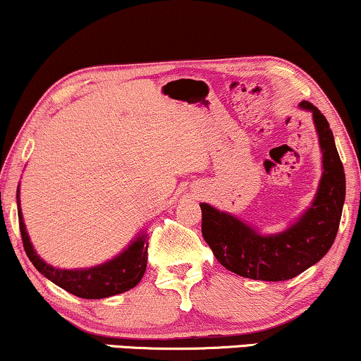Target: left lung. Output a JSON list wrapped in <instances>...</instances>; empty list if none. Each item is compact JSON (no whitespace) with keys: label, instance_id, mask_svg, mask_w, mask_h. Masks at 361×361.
<instances>
[{"label":"left lung","instance_id":"1","mask_svg":"<svg viewBox=\"0 0 361 361\" xmlns=\"http://www.w3.org/2000/svg\"><path fill=\"white\" fill-rule=\"evenodd\" d=\"M322 147L324 174L314 204L289 230L274 236L258 235L235 216L200 204L202 235L215 258L235 274L258 281L293 279L327 255L337 236L345 200V172L329 121L312 103Z\"/></svg>","mask_w":361,"mask_h":361}]
</instances>
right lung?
I'll return each mask as SVG.
<instances>
[{"mask_svg": "<svg viewBox=\"0 0 361 361\" xmlns=\"http://www.w3.org/2000/svg\"><path fill=\"white\" fill-rule=\"evenodd\" d=\"M19 197V195H18ZM19 230H21L23 246L27 258L31 259L39 273L49 281L82 299H103L110 295L130 290L140 283L146 271L147 263V236L141 235L128 250L123 251L115 259L90 269H57L36 255L29 243V236L23 224L21 210H18Z\"/></svg>", "mask_w": 361, "mask_h": 361, "instance_id": "1", "label": "right lung"}]
</instances>
